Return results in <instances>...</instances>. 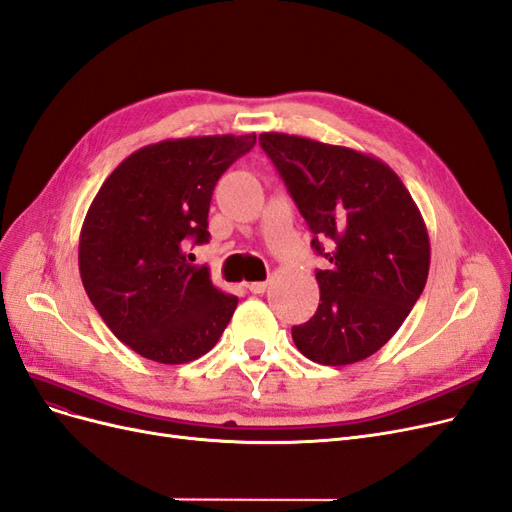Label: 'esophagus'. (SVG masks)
<instances>
[{"label": "esophagus", "mask_w": 512, "mask_h": 512, "mask_svg": "<svg viewBox=\"0 0 512 512\" xmlns=\"http://www.w3.org/2000/svg\"><path fill=\"white\" fill-rule=\"evenodd\" d=\"M248 290L254 292V294L267 292V281H252V284H248Z\"/></svg>", "instance_id": "1"}]
</instances>
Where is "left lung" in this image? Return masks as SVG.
Listing matches in <instances>:
<instances>
[{
	"label": "left lung",
	"mask_w": 512,
	"mask_h": 512,
	"mask_svg": "<svg viewBox=\"0 0 512 512\" xmlns=\"http://www.w3.org/2000/svg\"><path fill=\"white\" fill-rule=\"evenodd\" d=\"M260 146L309 224L313 250L330 262L315 273L322 303L292 328L294 345L324 366L366 360L424 292L430 237L419 207L373 154L288 133H260Z\"/></svg>",
	"instance_id": "8db88e82"
}]
</instances>
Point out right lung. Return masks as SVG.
I'll use <instances>...</instances> for the list:
<instances>
[{"mask_svg": "<svg viewBox=\"0 0 512 512\" xmlns=\"http://www.w3.org/2000/svg\"><path fill=\"white\" fill-rule=\"evenodd\" d=\"M256 144L248 135L163 139L135 150L105 180L80 231L84 290L135 354L186 364L218 343L239 298L192 264L190 241L209 239L220 175Z\"/></svg>", "mask_w": 512, "mask_h": 512, "instance_id": "1", "label": "right lung"}]
</instances>
